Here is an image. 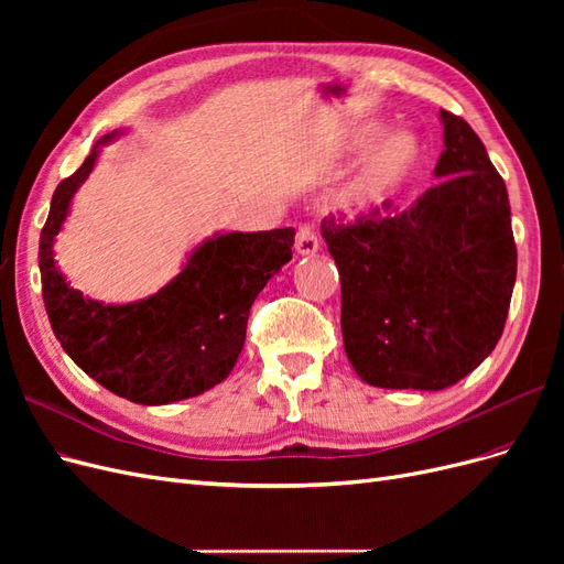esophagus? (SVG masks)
I'll list each match as a JSON object with an SVG mask.
<instances>
[{
	"label": "esophagus",
	"mask_w": 564,
	"mask_h": 564,
	"mask_svg": "<svg viewBox=\"0 0 564 564\" xmlns=\"http://www.w3.org/2000/svg\"><path fill=\"white\" fill-rule=\"evenodd\" d=\"M294 247H296V251L303 253V256L315 253V251L319 249L315 230H313L311 226H301V228L296 230V242H294Z\"/></svg>",
	"instance_id": "1"
}]
</instances>
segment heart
I'll return each instance as SVG.
<instances>
[{"label":"heart","mask_w":564,"mask_h":564,"mask_svg":"<svg viewBox=\"0 0 564 564\" xmlns=\"http://www.w3.org/2000/svg\"><path fill=\"white\" fill-rule=\"evenodd\" d=\"M379 135L377 127L365 129L355 139V145H367ZM421 162V145L412 133L400 131L383 139L369 152L362 162L360 172L336 195L338 209L346 214L362 216L371 212H381L395 199L406 183L412 181Z\"/></svg>","instance_id":"heart-1"}]
</instances>
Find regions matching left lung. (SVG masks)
I'll use <instances>...</instances> for the list:
<instances>
[{
	"label": "left lung",
	"mask_w": 564,
	"mask_h": 564,
	"mask_svg": "<svg viewBox=\"0 0 564 564\" xmlns=\"http://www.w3.org/2000/svg\"><path fill=\"white\" fill-rule=\"evenodd\" d=\"M442 178L412 207L346 220L322 237L340 275L346 355L365 383L442 390L499 344L518 249L506 183L466 119L447 110Z\"/></svg>",
	"instance_id": "1"
}]
</instances>
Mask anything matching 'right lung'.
<instances>
[{
	"mask_svg": "<svg viewBox=\"0 0 564 564\" xmlns=\"http://www.w3.org/2000/svg\"><path fill=\"white\" fill-rule=\"evenodd\" d=\"M96 158L98 145L58 183L42 228L40 272L51 329L75 365L119 398L139 404L195 398L232 371L253 299L292 261L294 228L216 235L150 299L127 305L84 299L54 263V237Z\"/></svg>",
	"mask_w": 564,
	"mask_h": 564,
	"instance_id": "obj_1",
	"label": "right lung"
}]
</instances>
